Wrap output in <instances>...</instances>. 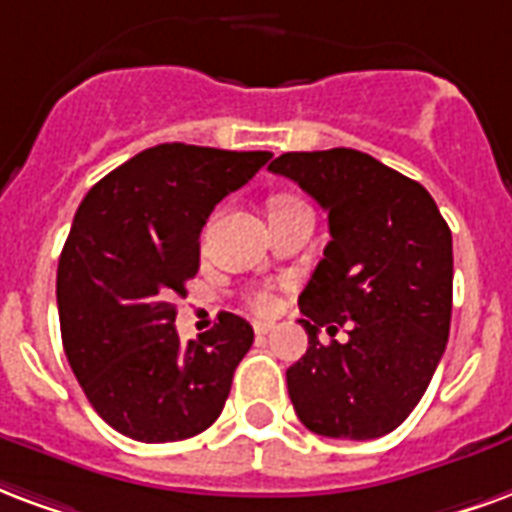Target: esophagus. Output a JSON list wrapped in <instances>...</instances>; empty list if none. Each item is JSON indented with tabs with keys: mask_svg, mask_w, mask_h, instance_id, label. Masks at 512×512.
<instances>
[{
	"mask_svg": "<svg viewBox=\"0 0 512 512\" xmlns=\"http://www.w3.org/2000/svg\"><path fill=\"white\" fill-rule=\"evenodd\" d=\"M271 331H274V325H271V323H255L257 336H268Z\"/></svg>",
	"mask_w": 512,
	"mask_h": 512,
	"instance_id": "34e87169",
	"label": "esophagus"
}]
</instances>
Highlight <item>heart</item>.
Instances as JSON below:
<instances>
[{
	"label": "heart",
	"mask_w": 512,
	"mask_h": 512,
	"mask_svg": "<svg viewBox=\"0 0 512 512\" xmlns=\"http://www.w3.org/2000/svg\"><path fill=\"white\" fill-rule=\"evenodd\" d=\"M282 203H290V200H276L274 206H282ZM252 306H255L257 312H268V309L274 306V298H271V293H266V290H263V293L252 295Z\"/></svg>",
	"instance_id": "1"
}]
</instances>
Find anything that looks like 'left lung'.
I'll return each mask as SVG.
<instances>
[{"label": "left lung", "instance_id": "obj_1", "mask_svg": "<svg viewBox=\"0 0 512 512\" xmlns=\"http://www.w3.org/2000/svg\"><path fill=\"white\" fill-rule=\"evenodd\" d=\"M268 170L309 192L331 230L298 298L309 347L287 369L295 415L320 437H382L423 399L448 344V222L418 181L363 151H287ZM320 327L348 339L323 345Z\"/></svg>", "mask_w": 512, "mask_h": 512}]
</instances>
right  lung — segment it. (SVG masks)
I'll use <instances>...</instances> for the list:
<instances>
[{
  "mask_svg": "<svg viewBox=\"0 0 512 512\" xmlns=\"http://www.w3.org/2000/svg\"><path fill=\"white\" fill-rule=\"evenodd\" d=\"M268 160L160 143L97 181L75 211L56 271L64 352L89 404L124 437H195L225 407L255 331L222 312L181 344L173 301L198 274L208 214Z\"/></svg>",
  "mask_w": 512,
  "mask_h": 512,
  "instance_id": "add662e5",
  "label": "right lung"
}]
</instances>
